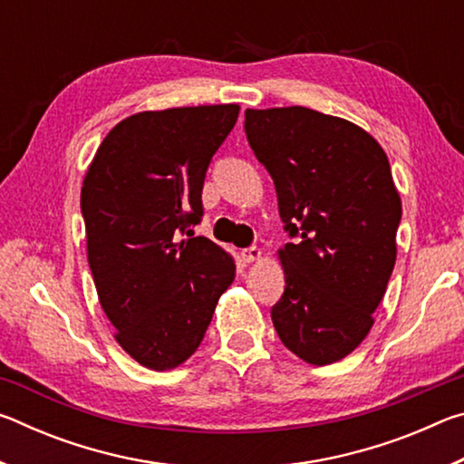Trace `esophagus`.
<instances>
[{
	"label": "esophagus",
	"mask_w": 464,
	"mask_h": 464,
	"mask_svg": "<svg viewBox=\"0 0 464 464\" xmlns=\"http://www.w3.org/2000/svg\"><path fill=\"white\" fill-rule=\"evenodd\" d=\"M260 257H262V249H260V247L251 246V247H246V249H241V260H243V262H246V264H251V262L260 260Z\"/></svg>",
	"instance_id": "1"
}]
</instances>
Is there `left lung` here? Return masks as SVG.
<instances>
[{
    "mask_svg": "<svg viewBox=\"0 0 464 464\" xmlns=\"http://www.w3.org/2000/svg\"><path fill=\"white\" fill-rule=\"evenodd\" d=\"M246 135L293 239L278 251L286 286L272 324L304 362H337L371 332L395 268L401 198L387 155L356 124L303 106L246 110Z\"/></svg>",
    "mask_w": 464,
    "mask_h": 464,
    "instance_id": "obj_1",
    "label": "left lung"
}]
</instances>
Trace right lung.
Wrapping results in <instances>:
<instances>
[{"instance_id": "add662e5", "label": "right lung", "mask_w": 464, "mask_h": 464, "mask_svg": "<svg viewBox=\"0 0 464 464\" xmlns=\"http://www.w3.org/2000/svg\"><path fill=\"white\" fill-rule=\"evenodd\" d=\"M237 104L129 116L108 132L85 174L88 262L116 342L151 371L190 358L235 278L233 257L207 237L202 186Z\"/></svg>"}]
</instances>
